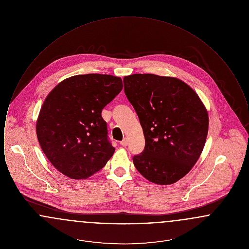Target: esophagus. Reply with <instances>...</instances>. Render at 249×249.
<instances>
[{"mask_svg": "<svg viewBox=\"0 0 249 249\" xmlns=\"http://www.w3.org/2000/svg\"><path fill=\"white\" fill-rule=\"evenodd\" d=\"M128 143H129V140H128L127 138H124V139L120 142V144H121L122 146H127Z\"/></svg>", "mask_w": 249, "mask_h": 249, "instance_id": "esophagus-1", "label": "esophagus"}]
</instances>
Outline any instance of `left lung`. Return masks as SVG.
<instances>
[{
    "mask_svg": "<svg viewBox=\"0 0 249 249\" xmlns=\"http://www.w3.org/2000/svg\"><path fill=\"white\" fill-rule=\"evenodd\" d=\"M123 81L145 140L143 151L132 158L133 164L157 185L178 182L195 165L204 147L209 126L206 108L177 77L134 73Z\"/></svg>",
    "mask_w": 249,
    "mask_h": 249,
    "instance_id": "8db88e82",
    "label": "left lung"
}]
</instances>
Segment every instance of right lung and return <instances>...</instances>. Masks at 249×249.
<instances>
[{
  "label": "right lung",
  "instance_id": "obj_1",
  "mask_svg": "<svg viewBox=\"0 0 249 249\" xmlns=\"http://www.w3.org/2000/svg\"><path fill=\"white\" fill-rule=\"evenodd\" d=\"M122 88L120 77L88 73L62 80L48 93L36 134L48 160L65 177L87 179L114 154L102 110Z\"/></svg>",
  "mask_w": 249,
  "mask_h": 249
}]
</instances>
